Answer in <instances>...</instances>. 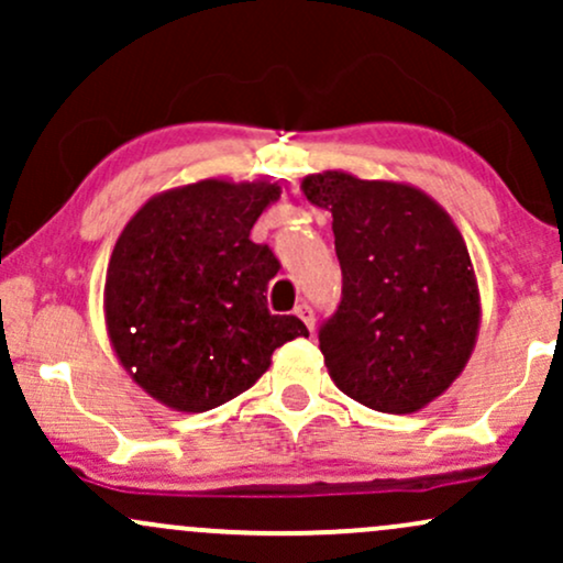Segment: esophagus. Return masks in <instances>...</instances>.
Listing matches in <instances>:
<instances>
[{
	"label": "esophagus",
	"mask_w": 563,
	"mask_h": 563,
	"mask_svg": "<svg viewBox=\"0 0 563 563\" xmlns=\"http://www.w3.org/2000/svg\"><path fill=\"white\" fill-rule=\"evenodd\" d=\"M296 318H299L303 325H307L309 333L314 331V312H312V307H309V303H299V307H296Z\"/></svg>",
	"instance_id": "esophagus-1"
}]
</instances>
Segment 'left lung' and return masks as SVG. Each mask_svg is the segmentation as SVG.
Masks as SVG:
<instances>
[{
  "instance_id": "obj_1",
  "label": "left lung",
  "mask_w": 563,
  "mask_h": 563,
  "mask_svg": "<svg viewBox=\"0 0 563 563\" xmlns=\"http://www.w3.org/2000/svg\"><path fill=\"white\" fill-rule=\"evenodd\" d=\"M333 214L344 288L320 328L328 376L354 402L407 416L434 402L476 346L482 296L466 241L418 187L341 169L301 179Z\"/></svg>"
}]
</instances>
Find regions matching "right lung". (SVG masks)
Listing matches in <instances>:
<instances>
[{
  "instance_id": "right-lung-1",
  "label": "right lung",
  "mask_w": 563,
  "mask_h": 563,
  "mask_svg": "<svg viewBox=\"0 0 563 563\" xmlns=\"http://www.w3.org/2000/svg\"><path fill=\"white\" fill-rule=\"evenodd\" d=\"M269 179L172 187L140 206L113 245L102 290L106 331L142 391L177 412H206L256 384L273 352L303 335L267 309L280 264L251 228L280 198Z\"/></svg>"
}]
</instances>
